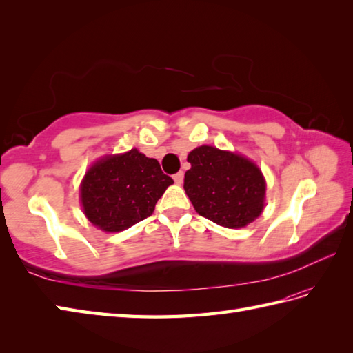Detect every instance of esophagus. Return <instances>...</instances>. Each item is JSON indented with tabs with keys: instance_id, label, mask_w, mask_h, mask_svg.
<instances>
[{
	"instance_id": "esophagus-1",
	"label": "esophagus",
	"mask_w": 353,
	"mask_h": 353,
	"mask_svg": "<svg viewBox=\"0 0 353 353\" xmlns=\"http://www.w3.org/2000/svg\"><path fill=\"white\" fill-rule=\"evenodd\" d=\"M174 181H175L176 184H183V181H184V172L179 170L178 174H175V175H174Z\"/></svg>"
}]
</instances>
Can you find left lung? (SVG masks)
Wrapping results in <instances>:
<instances>
[{
	"mask_svg": "<svg viewBox=\"0 0 353 353\" xmlns=\"http://www.w3.org/2000/svg\"><path fill=\"white\" fill-rule=\"evenodd\" d=\"M187 161L184 190L196 213L225 228H243L261 214L265 181L260 168L239 154L203 145Z\"/></svg>",
	"mask_w": 353,
	"mask_h": 353,
	"instance_id": "left-lung-1",
	"label": "left lung"
}]
</instances>
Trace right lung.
Segmentation results:
<instances>
[{"label": "right lung", "mask_w": 353, "mask_h": 353, "mask_svg": "<svg viewBox=\"0 0 353 353\" xmlns=\"http://www.w3.org/2000/svg\"><path fill=\"white\" fill-rule=\"evenodd\" d=\"M174 179L136 148L93 163L80 187L85 217L105 232H119L150 217Z\"/></svg>", "instance_id": "1"}]
</instances>
